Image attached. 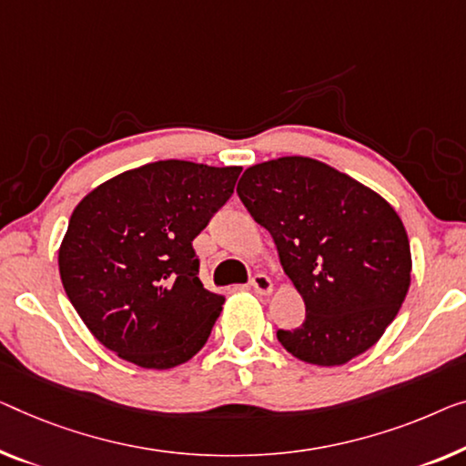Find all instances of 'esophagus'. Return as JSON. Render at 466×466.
<instances>
[{"mask_svg":"<svg viewBox=\"0 0 466 466\" xmlns=\"http://www.w3.org/2000/svg\"><path fill=\"white\" fill-rule=\"evenodd\" d=\"M251 287L257 295H272L274 284L266 274H255L251 278Z\"/></svg>","mask_w":466,"mask_h":466,"instance_id":"obj_1","label":"esophagus"}]
</instances>
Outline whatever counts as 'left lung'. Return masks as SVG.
I'll list each match as a JSON object with an SVG mask.
<instances>
[{
	"label": "left lung",
	"mask_w": 466,
	"mask_h": 466,
	"mask_svg": "<svg viewBox=\"0 0 466 466\" xmlns=\"http://www.w3.org/2000/svg\"><path fill=\"white\" fill-rule=\"evenodd\" d=\"M236 192L305 301L299 329L276 332L284 350L316 366L370 350L410 287V242L393 207L308 157L248 167Z\"/></svg>",
	"instance_id": "8db88e82"
}]
</instances>
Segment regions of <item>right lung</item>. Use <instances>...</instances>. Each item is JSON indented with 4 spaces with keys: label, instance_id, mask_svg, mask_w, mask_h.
<instances>
[{
    "label": "right lung",
    "instance_id": "1",
    "mask_svg": "<svg viewBox=\"0 0 466 466\" xmlns=\"http://www.w3.org/2000/svg\"><path fill=\"white\" fill-rule=\"evenodd\" d=\"M240 167L158 161L87 194L60 245L62 287L116 356L173 368L203 350L224 297L198 278L192 240L232 197Z\"/></svg>",
    "mask_w": 466,
    "mask_h": 466
}]
</instances>
